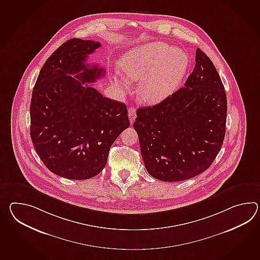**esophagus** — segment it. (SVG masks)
I'll return each instance as SVG.
<instances>
[{
  "label": "esophagus",
  "mask_w": 260,
  "mask_h": 260,
  "mask_svg": "<svg viewBox=\"0 0 260 260\" xmlns=\"http://www.w3.org/2000/svg\"><path fill=\"white\" fill-rule=\"evenodd\" d=\"M135 117H136V110L134 107H129L128 108V118H129V121L132 125H133V121L135 120Z\"/></svg>",
  "instance_id": "obj_1"
}]
</instances>
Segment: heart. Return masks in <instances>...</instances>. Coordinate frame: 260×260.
Masks as SVG:
<instances>
[{"instance_id":"obj_1","label":"heart","mask_w":260,"mask_h":260,"mask_svg":"<svg viewBox=\"0 0 260 260\" xmlns=\"http://www.w3.org/2000/svg\"><path fill=\"white\" fill-rule=\"evenodd\" d=\"M189 59L182 49L156 41L136 46L124 53L118 68L128 80L141 81L138 99L145 104H158L178 87L188 68ZM113 80L122 88L126 78L119 73Z\"/></svg>"}]
</instances>
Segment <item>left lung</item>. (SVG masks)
<instances>
[{
	"mask_svg": "<svg viewBox=\"0 0 260 260\" xmlns=\"http://www.w3.org/2000/svg\"><path fill=\"white\" fill-rule=\"evenodd\" d=\"M185 87L154 106L141 107L133 127L147 172L178 182L205 172L219 153L226 121V95L214 63L200 48Z\"/></svg>",
	"mask_w": 260,
	"mask_h": 260,
	"instance_id": "left-lung-1",
	"label": "left lung"
}]
</instances>
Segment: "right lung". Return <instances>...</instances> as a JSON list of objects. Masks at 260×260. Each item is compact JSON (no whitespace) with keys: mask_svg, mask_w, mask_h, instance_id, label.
<instances>
[{"mask_svg":"<svg viewBox=\"0 0 260 260\" xmlns=\"http://www.w3.org/2000/svg\"><path fill=\"white\" fill-rule=\"evenodd\" d=\"M101 46L78 38L65 42L46 59L34 87L32 144L46 167L67 179H89L101 173L110 147L129 127L126 105L87 85L105 75L97 64L87 63Z\"/></svg>","mask_w":260,"mask_h":260,"instance_id":"right-lung-1","label":"right lung"}]
</instances>
